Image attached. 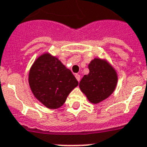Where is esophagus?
Instances as JSON below:
<instances>
[{
	"mask_svg": "<svg viewBox=\"0 0 147 147\" xmlns=\"http://www.w3.org/2000/svg\"><path fill=\"white\" fill-rule=\"evenodd\" d=\"M76 79L78 80V82H80V79H81V76H80V75H78V74H76Z\"/></svg>",
	"mask_w": 147,
	"mask_h": 147,
	"instance_id": "34e87169",
	"label": "esophagus"
}]
</instances>
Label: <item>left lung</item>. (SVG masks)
I'll use <instances>...</instances> for the list:
<instances>
[{"instance_id":"left-lung-1","label":"left lung","mask_w":147,"mask_h":147,"mask_svg":"<svg viewBox=\"0 0 147 147\" xmlns=\"http://www.w3.org/2000/svg\"><path fill=\"white\" fill-rule=\"evenodd\" d=\"M89 74L82 78L80 89L92 103L104 100L115 90L118 77L109 63L100 59H94L88 65Z\"/></svg>"}]
</instances>
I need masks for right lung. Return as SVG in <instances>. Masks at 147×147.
I'll list each match as a JSON object with an SVG mask.
<instances>
[{
  "label": "right lung",
  "instance_id": "right-lung-1",
  "mask_svg": "<svg viewBox=\"0 0 147 147\" xmlns=\"http://www.w3.org/2000/svg\"><path fill=\"white\" fill-rule=\"evenodd\" d=\"M32 93L49 109L62 107L78 82L57 57L45 53L35 60L28 75Z\"/></svg>",
  "mask_w": 147,
  "mask_h": 147
}]
</instances>
